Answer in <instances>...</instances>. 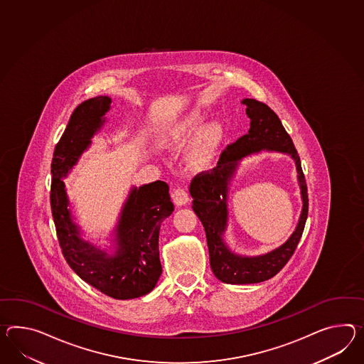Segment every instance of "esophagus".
Instances as JSON below:
<instances>
[{
	"label": "esophagus",
	"mask_w": 364,
	"mask_h": 364,
	"mask_svg": "<svg viewBox=\"0 0 364 364\" xmlns=\"http://www.w3.org/2000/svg\"><path fill=\"white\" fill-rule=\"evenodd\" d=\"M171 197H172V201L178 206H186L189 203V196L186 193V189H183V188L173 189Z\"/></svg>",
	"instance_id": "esophagus-1"
}]
</instances>
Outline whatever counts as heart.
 Instances as JSON below:
<instances>
[{
	"instance_id": "1",
	"label": "heart",
	"mask_w": 364,
	"mask_h": 364,
	"mask_svg": "<svg viewBox=\"0 0 364 364\" xmlns=\"http://www.w3.org/2000/svg\"><path fill=\"white\" fill-rule=\"evenodd\" d=\"M204 121V114L200 110H193L189 114L180 118L175 124H171L161 134L160 142L169 150H175L186 142L197 133ZM225 138V126L220 121H212L201 127L196 136L193 147L189 152L188 163L193 169H205L213 161L214 155L220 149Z\"/></svg>"
}]
</instances>
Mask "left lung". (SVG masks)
Returning <instances> with one entry per match:
<instances>
[{"instance_id": "1", "label": "left lung", "mask_w": 364, "mask_h": 364, "mask_svg": "<svg viewBox=\"0 0 364 364\" xmlns=\"http://www.w3.org/2000/svg\"><path fill=\"white\" fill-rule=\"evenodd\" d=\"M250 118V130L235 143L228 146L217 167L197 175L189 188L193 198L192 209L200 218L206 234L210 267L214 275L226 284H255L266 282L283 268L297 247L308 218V189L301 161L291 136L285 132L275 112L252 98L242 100ZM262 150L289 154L295 161L301 186L303 208L301 218L291 237L282 247L266 255L248 257L234 253L224 240L228 221V193L240 161Z\"/></svg>"}]
</instances>
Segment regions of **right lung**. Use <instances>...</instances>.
<instances>
[{
    "label": "right lung",
    "instance_id": "obj_1",
    "mask_svg": "<svg viewBox=\"0 0 364 364\" xmlns=\"http://www.w3.org/2000/svg\"><path fill=\"white\" fill-rule=\"evenodd\" d=\"M112 98H89L72 113L51 163V209L63 255L81 279L117 300H130L150 293L161 275L159 231L173 212L167 183L156 180L133 186L118 215L116 228L102 248L84 240L76 223L64 178L92 144L107 122Z\"/></svg>",
    "mask_w": 364,
    "mask_h": 364
}]
</instances>
